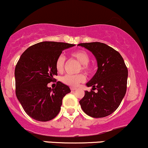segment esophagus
I'll return each mask as SVG.
<instances>
[{
  "mask_svg": "<svg viewBox=\"0 0 148 148\" xmlns=\"http://www.w3.org/2000/svg\"><path fill=\"white\" fill-rule=\"evenodd\" d=\"M71 90L73 91V90H76V88H75V87H71Z\"/></svg>",
  "mask_w": 148,
  "mask_h": 148,
  "instance_id": "1",
  "label": "esophagus"
}]
</instances>
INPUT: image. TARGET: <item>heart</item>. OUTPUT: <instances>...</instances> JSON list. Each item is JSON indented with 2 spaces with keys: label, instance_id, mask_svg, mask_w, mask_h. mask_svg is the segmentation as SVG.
Listing matches in <instances>:
<instances>
[{
  "label": "heart",
  "instance_id": "heart-1",
  "mask_svg": "<svg viewBox=\"0 0 148 148\" xmlns=\"http://www.w3.org/2000/svg\"><path fill=\"white\" fill-rule=\"evenodd\" d=\"M73 58H75L77 61L81 64V68L85 72H90L91 68L89 66L90 62V56L85 51H77L72 53L71 54ZM65 56L63 55H60L57 58L56 61V69L58 73H62L64 70L65 66ZM85 77L83 74L78 75H65L61 78V80L66 85L71 87H76L79 83L83 82L85 80Z\"/></svg>",
  "mask_w": 148,
  "mask_h": 148
}]
</instances>
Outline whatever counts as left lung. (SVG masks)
<instances>
[{
  "label": "left lung",
  "instance_id": "obj_1",
  "mask_svg": "<svg viewBox=\"0 0 148 148\" xmlns=\"http://www.w3.org/2000/svg\"><path fill=\"white\" fill-rule=\"evenodd\" d=\"M90 51L97 63V71L86 83L90 92L79 101L85 114L93 118H102L115 112L126 92L128 69L118 51L101 42L77 44ZM97 89L98 91L94 92Z\"/></svg>",
  "mask_w": 148,
  "mask_h": 148
}]
</instances>
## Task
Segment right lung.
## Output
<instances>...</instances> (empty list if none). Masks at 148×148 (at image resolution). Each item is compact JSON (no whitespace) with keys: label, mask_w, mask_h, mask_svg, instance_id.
<instances>
[{"label":"right lung","mask_w":148,"mask_h":148,"mask_svg":"<svg viewBox=\"0 0 148 148\" xmlns=\"http://www.w3.org/2000/svg\"><path fill=\"white\" fill-rule=\"evenodd\" d=\"M75 44L42 42L29 47L20 56L15 69V93L31 118L48 121L61 110L62 100L71 92L68 85L58 81L55 88L48 87L57 75L56 61L62 51Z\"/></svg>","instance_id":"obj_1"}]
</instances>
